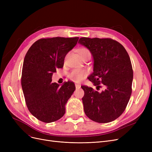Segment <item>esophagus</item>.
I'll return each instance as SVG.
<instances>
[{
  "instance_id": "esophagus-1",
  "label": "esophagus",
  "mask_w": 152,
  "mask_h": 152,
  "mask_svg": "<svg viewBox=\"0 0 152 152\" xmlns=\"http://www.w3.org/2000/svg\"><path fill=\"white\" fill-rule=\"evenodd\" d=\"M75 87L76 89H79L80 87V85L79 84H75Z\"/></svg>"
}]
</instances>
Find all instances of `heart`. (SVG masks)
Here are the masks:
<instances>
[{"instance_id": "obj_1", "label": "heart", "mask_w": 152, "mask_h": 152, "mask_svg": "<svg viewBox=\"0 0 152 152\" xmlns=\"http://www.w3.org/2000/svg\"><path fill=\"white\" fill-rule=\"evenodd\" d=\"M78 53L81 58L86 56H91V53L89 50L86 48H81L78 50ZM87 75V72L84 69H75L73 70L70 74L69 77L70 79L76 82V83H79L81 81L83 80Z\"/></svg>"}]
</instances>
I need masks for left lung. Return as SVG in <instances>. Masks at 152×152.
Segmentation results:
<instances>
[{
  "label": "left lung",
  "instance_id": "1",
  "mask_svg": "<svg viewBox=\"0 0 152 152\" xmlns=\"http://www.w3.org/2000/svg\"><path fill=\"white\" fill-rule=\"evenodd\" d=\"M79 43L88 49L94 59L89 80L99 89L82 86L84 110L91 120L108 123L120 117L132 93L133 70L129 56L123 45L112 39L82 37Z\"/></svg>",
  "mask_w": 152,
  "mask_h": 152
}]
</instances>
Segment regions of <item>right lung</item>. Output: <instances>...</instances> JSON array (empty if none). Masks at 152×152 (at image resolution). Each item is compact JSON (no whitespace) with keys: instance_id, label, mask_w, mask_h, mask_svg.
I'll return each instance as SVG.
<instances>
[{"instance_id":"obj_1","label":"right lung","mask_w":152,"mask_h":152,"mask_svg":"<svg viewBox=\"0 0 152 152\" xmlns=\"http://www.w3.org/2000/svg\"><path fill=\"white\" fill-rule=\"evenodd\" d=\"M79 37H53L37 40L27 51L23 65L21 86L30 112L45 123L55 122L65 113V104L75 90L71 81L59 86L52 82L57 68L63 67L67 53Z\"/></svg>"}]
</instances>
